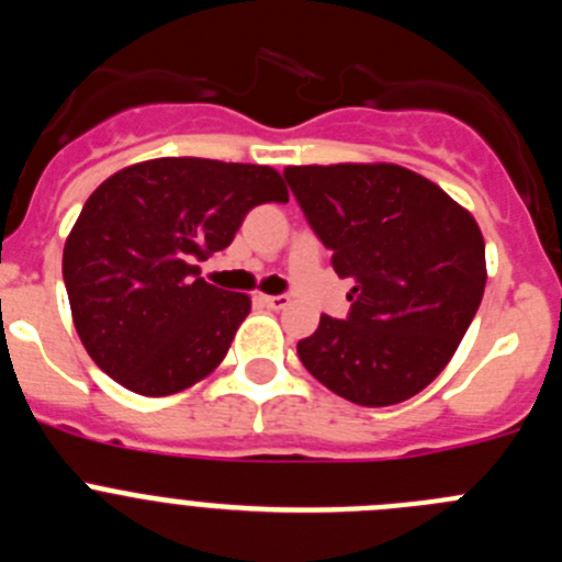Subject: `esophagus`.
I'll list each match as a JSON object with an SVG mask.
<instances>
[{"instance_id": "1", "label": "esophagus", "mask_w": 562, "mask_h": 562, "mask_svg": "<svg viewBox=\"0 0 562 562\" xmlns=\"http://www.w3.org/2000/svg\"><path fill=\"white\" fill-rule=\"evenodd\" d=\"M261 304H267L270 310H284L290 304V297L286 295H261Z\"/></svg>"}]
</instances>
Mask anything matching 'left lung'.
<instances>
[{"instance_id":"1","label":"left lung","mask_w":562,"mask_h":562,"mask_svg":"<svg viewBox=\"0 0 562 562\" xmlns=\"http://www.w3.org/2000/svg\"><path fill=\"white\" fill-rule=\"evenodd\" d=\"M284 177L340 278L346 321L321 315L297 357L342 400L385 408L441 374L486 284L484 236L436 182L394 162L290 166Z\"/></svg>"}]
</instances>
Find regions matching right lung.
Masks as SVG:
<instances>
[{
	"instance_id": "right-lung-1",
	"label": "right lung",
	"mask_w": 562,
	"mask_h": 562,
	"mask_svg": "<svg viewBox=\"0 0 562 562\" xmlns=\"http://www.w3.org/2000/svg\"><path fill=\"white\" fill-rule=\"evenodd\" d=\"M270 166L160 157L92 191L64 245L72 324L123 389L168 396L211 374L250 312L245 292L200 278L261 202H286Z\"/></svg>"
}]
</instances>
